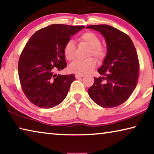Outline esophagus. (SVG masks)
<instances>
[{
	"mask_svg": "<svg viewBox=\"0 0 154 154\" xmlns=\"http://www.w3.org/2000/svg\"><path fill=\"white\" fill-rule=\"evenodd\" d=\"M83 77V75H75V77L76 79H79V78H82Z\"/></svg>",
	"mask_w": 154,
	"mask_h": 154,
	"instance_id": "34e87169",
	"label": "esophagus"
}]
</instances>
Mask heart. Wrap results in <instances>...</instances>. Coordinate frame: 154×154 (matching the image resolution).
<instances>
[{
  "label": "heart",
  "mask_w": 154,
  "mask_h": 154,
  "mask_svg": "<svg viewBox=\"0 0 154 154\" xmlns=\"http://www.w3.org/2000/svg\"><path fill=\"white\" fill-rule=\"evenodd\" d=\"M79 41L82 43H85L91 47L90 56L94 55L98 60L103 59L105 56V50L101 47L100 38L92 32L83 33L80 36ZM76 46L72 40H69L66 43L64 48V57L69 60L75 58ZM96 66V61L94 58H88L86 60H75L69 65V71L77 75L87 74L94 69Z\"/></svg>",
  "instance_id": "heart-1"
}]
</instances>
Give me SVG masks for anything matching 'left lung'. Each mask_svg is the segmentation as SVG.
Here are the masks:
<instances>
[{
  "mask_svg": "<svg viewBox=\"0 0 154 154\" xmlns=\"http://www.w3.org/2000/svg\"><path fill=\"white\" fill-rule=\"evenodd\" d=\"M87 28L98 31L105 38L106 54L88 90L91 99L104 108L118 106L126 101L137 84L139 62L133 43L126 34L111 26L92 25Z\"/></svg>",
  "mask_w": 154,
  "mask_h": 154,
  "instance_id": "obj_1",
  "label": "left lung"
}]
</instances>
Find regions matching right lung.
<instances>
[{
  "label": "right lung",
  "instance_id": "1",
  "mask_svg": "<svg viewBox=\"0 0 154 154\" xmlns=\"http://www.w3.org/2000/svg\"><path fill=\"white\" fill-rule=\"evenodd\" d=\"M85 26L52 24L31 36L20 57L19 78L22 90L31 103L41 108L58 105L66 98L74 75H60L66 62L64 48L71 36Z\"/></svg>",
  "mask_w": 154,
  "mask_h": 154
}]
</instances>
